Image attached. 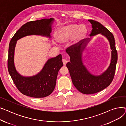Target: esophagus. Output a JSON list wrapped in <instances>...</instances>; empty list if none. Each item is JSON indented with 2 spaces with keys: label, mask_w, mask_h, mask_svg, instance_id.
<instances>
[{
  "label": "esophagus",
  "mask_w": 126,
  "mask_h": 126,
  "mask_svg": "<svg viewBox=\"0 0 126 126\" xmlns=\"http://www.w3.org/2000/svg\"><path fill=\"white\" fill-rule=\"evenodd\" d=\"M62 61H63V64H64V66H65V65H66L67 63H68V60H67L66 59H64V58L63 59V60H62Z\"/></svg>",
  "instance_id": "obj_1"
}]
</instances>
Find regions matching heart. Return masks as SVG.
<instances>
[{
    "label": "heart",
    "mask_w": 126,
    "mask_h": 126,
    "mask_svg": "<svg viewBox=\"0 0 126 126\" xmlns=\"http://www.w3.org/2000/svg\"><path fill=\"white\" fill-rule=\"evenodd\" d=\"M87 33V29L84 25H78L71 24L60 28L57 32L56 39L59 42L64 43L72 38L75 43L83 39Z\"/></svg>",
    "instance_id": "1"
}]
</instances>
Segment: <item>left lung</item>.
<instances>
[{
	"mask_svg": "<svg viewBox=\"0 0 126 126\" xmlns=\"http://www.w3.org/2000/svg\"><path fill=\"white\" fill-rule=\"evenodd\" d=\"M93 29L90 38L84 39L76 46L70 47L66 50L70 57L67 63L72 83L79 92L84 94H93L101 91L112 83L117 62V52L115 47L113 34L98 22L89 19ZM101 34L108 40L111 49V59L106 70L99 75L90 73L83 63L82 53L93 36Z\"/></svg>",
	"mask_w": 126,
	"mask_h": 126,
	"instance_id": "left-lung-1",
	"label": "left lung"
}]
</instances>
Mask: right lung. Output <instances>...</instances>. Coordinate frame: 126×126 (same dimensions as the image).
Masks as SVG:
<instances>
[{
    "instance_id": "obj_1",
    "label": "right lung",
    "mask_w": 126,
    "mask_h": 126,
    "mask_svg": "<svg viewBox=\"0 0 126 126\" xmlns=\"http://www.w3.org/2000/svg\"><path fill=\"white\" fill-rule=\"evenodd\" d=\"M53 18L29 22L20 28L11 39L9 46L8 68L17 89L23 94L36 98H44L51 94L55 87L58 72L63 66L62 55L48 59L42 70L32 76H23L16 68L14 51L17 41L23 37L36 35L51 38Z\"/></svg>"
}]
</instances>
